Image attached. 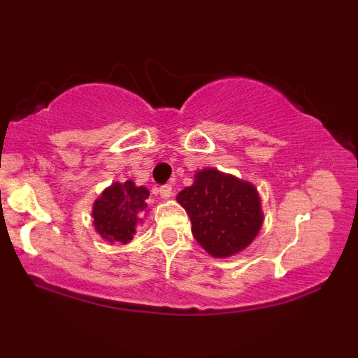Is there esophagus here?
<instances>
[{"instance_id":"1","label":"esophagus","mask_w":358,"mask_h":358,"mask_svg":"<svg viewBox=\"0 0 358 358\" xmlns=\"http://www.w3.org/2000/svg\"><path fill=\"white\" fill-rule=\"evenodd\" d=\"M159 195H162V199L168 200L173 195V187L171 185H163V187H159Z\"/></svg>"}]
</instances>
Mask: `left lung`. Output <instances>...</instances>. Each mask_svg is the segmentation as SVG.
Masks as SVG:
<instances>
[{"mask_svg":"<svg viewBox=\"0 0 358 358\" xmlns=\"http://www.w3.org/2000/svg\"><path fill=\"white\" fill-rule=\"evenodd\" d=\"M176 202L190 217L193 237L212 257H231L249 248L264 222L257 188L217 168L196 171Z\"/></svg>","mask_w":358,"mask_h":358,"instance_id":"1","label":"left lung"}]
</instances>
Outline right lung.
Returning <instances> with one entry per match:
<instances>
[{
	"label": "right lung",
	"mask_w": 358,
	"mask_h": 358,
	"mask_svg": "<svg viewBox=\"0 0 358 358\" xmlns=\"http://www.w3.org/2000/svg\"><path fill=\"white\" fill-rule=\"evenodd\" d=\"M150 190L133 180L114 182L104 188L92 205L94 229L104 241L127 244L133 241L143 217L148 215L146 199Z\"/></svg>",
	"instance_id": "add662e5"
}]
</instances>
